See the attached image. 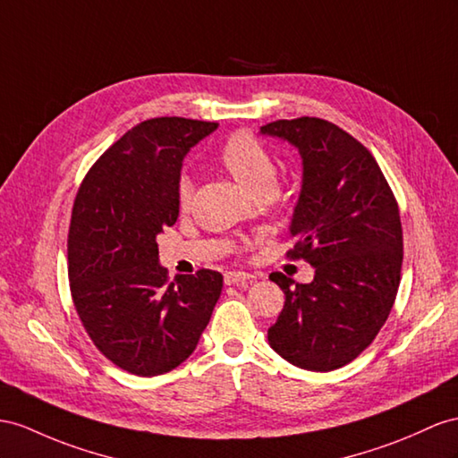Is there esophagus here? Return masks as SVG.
Segmentation results:
<instances>
[{
    "instance_id": "esophagus-1",
    "label": "esophagus",
    "mask_w": 458,
    "mask_h": 458,
    "mask_svg": "<svg viewBox=\"0 0 458 458\" xmlns=\"http://www.w3.org/2000/svg\"><path fill=\"white\" fill-rule=\"evenodd\" d=\"M253 275L250 273H243V271H230L225 275V284L228 286H238V284H243L248 283V280H251Z\"/></svg>"
}]
</instances>
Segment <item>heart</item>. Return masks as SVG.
<instances>
[{
  "label": "heart",
  "mask_w": 458,
  "mask_h": 458,
  "mask_svg": "<svg viewBox=\"0 0 458 458\" xmlns=\"http://www.w3.org/2000/svg\"><path fill=\"white\" fill-rule=\"evenodd\" d=\"M218 160L251 195L276 191L278 168L275 157L250 131H238L230 135L218 152ZM193 187L195 185L191 175L183 174L178 182L180 205H187L191 201Z\"/></svg>",
  "instance_id": "b5f03b06"
}]
</instances>
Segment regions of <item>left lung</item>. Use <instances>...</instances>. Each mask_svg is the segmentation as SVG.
I'll use <instances>...</instances> for the list:
<instances>
[{
	"label": "left lung",
	"instance_id": "obj_1",
	"mask_svg": "<svg viewBox=\"0 0 458 458\" xmlns=\"http://www.w3.org/2000/svg\"><path fill=\"white\" fill-rule=\"evenodd\" d=\"M261 133L301 157L288 255L315 268L310 284L268 276L286 296L268 344L292 366L333 371L358 358L391 313L403 267L396 199L371 152L331 122L278 120Z\"/></svg>",
	"mask_w": 458,
	"mask_h": 458
}]
</instances>
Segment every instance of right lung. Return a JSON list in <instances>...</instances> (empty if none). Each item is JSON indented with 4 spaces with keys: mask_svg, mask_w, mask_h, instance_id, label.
<instances>
[{
    "mask_svg": "<svg viewBox=\"0 0 458 458\" xmlns=\"http://www.w3.org/2000/svg\"><path fill=\"white\" fill-rule=\"evenodd\" d=\"M216 127L140 122L95 162L75 197L67 238L75 310L102 354L140 377L190 358L220 298L222 275L210 268L170 283L157 243L180 215L183 157Z\"/></svg>",
    "mask_w": 458,
    "mask_h": 458,
    "instance_id": "obj_1",
    "label": "right lung"
}]
</instances>
